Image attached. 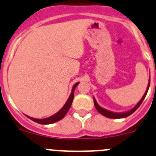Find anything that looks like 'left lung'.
I'll use <instances>...</instances> for the list:
<instances>
[{
	"mask_svg": "<svg viewBox=\"0 0 156 156\" xmlns=\"http://www.w3.org/2000/svg\"><path fill=\"white\" fill-rule=\"evenodd\" d=\"M149 86H150V78H149V80H148V86H147L146 91H145L144 94L143 95L142 98H141V99H140L139 102H137V104L134 106V107H133L132 109H130V110H128V111L122 112V113H116V112L109 111V110H108V109H104V108L101 107V106L97 103V102H96V100H95V97H93L94 104H95V109H97V111L99 112V113H101V114L103 115V116H106V117H108V118H112V119L125 118V117H127V116H130V114H132V113L135 111L136 109L139 107L140 105L141 104V102H143V100H144V98H145V96H146L147 92H148V88H149Z\"/></svg>",
	"mask_w": 156,
	"mask_h": 156,
	"instance_id": "left-lung-1",
	"label": "left lung"
}]
</instances>
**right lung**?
Here are the masks:
<instances>
[{
    "instance_id": "add662e5",
    "label": "right lung",
    "mask_w": 156,
    "mask_h": 156,
    "mask_svg": "<svg viewBox=\"0 0 156 156\" xmlns=\"http://www.w3.org/2000/svg\"><path fill=\"white\" fill-rule=\"evenodd\" d=\"M79 84V82H77L74 85L72 88V90H71V95H70L69 98L67 100L65 104L64 105L62 108H61L60 110H59L57 113H56L55 114L52 115L51 116H49L47 118H43V119H37V118H33V117H31V116H27L26 115V116H28L30 120H33L34 122H36L38 123H40V124H50V123H54L55 122L59 121V120H61V119H63L64 117V116L66 115V113H68V111L69 110L70 107H71V104H72L73 99H74V91H75V88H76L77 85Z\"/></svg>"
}]
</instances>
